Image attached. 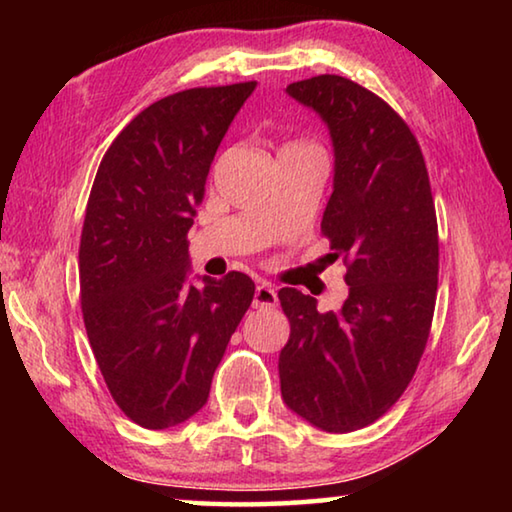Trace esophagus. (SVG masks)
Masks as SVG:
<instances>
[{"instance_id": "esophagus-1", "label": "esophagus", "mask_w": 512, "mask_h": 512, "mask_svg": "<svg viewBox=\"0 0 512 512\" xmlns=\"http://www.w3.org/2000/svg\"><path fill=\"white\" fill-rule=\"evenodd\" d=\"M275 302H277V291H275L273 284H268V282H259V284H257V289H255V300H253V305L264 309V307H275Z\"/></svg>"}]
</instances>
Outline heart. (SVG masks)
Returning a JSON list of instances; mask_svg holds the SVG:
<instances>
[{"label": "heart", "mask_w": 512, "mask_h": 512, "mask_svg": "<svg viewBox=\"0 0 512 512\" xmlns=\"http://www.w3.org/2000/svg\"><path fill=\"white\" fill-rule=\"evenodd\" d=\"M289 144H307V142H289Z\"/></svg>", "instance_id": "obj_1"}]
</instances>
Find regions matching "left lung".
I'll return each instance as SVG.
<instances>
[{
    "instance_id": "obj_1",
    "label": "left lung",
    "mask_w": 512,
    "mask_h": 512,
    "mask_svg": "<svg viewBox=\"0 0 512 512\" xmlns=\"http://www.w3.org/2000/svg\"><path fill=\"white\" fill-rule=\"evenodd\" d=\"M334 144V192L320 230L345 255L350 296L320 314L316 298L277 291L291 336L282 397L329 433L368 427L400 400L429 339L438 291V223L427 164L406 121L375 92L336 74L287 85Z\"/></svg>"
}]
</instances>
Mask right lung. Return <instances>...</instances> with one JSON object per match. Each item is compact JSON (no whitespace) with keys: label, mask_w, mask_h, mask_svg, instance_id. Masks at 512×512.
Here are the masks:
<instances>
[{"label":"right lung","mask_w":512,"mask_h":512,"mask_svg":"<svg viewBox=\"0 0 512 512\" xmlns=\"http://www.w3.org/2000/svg\"><path fill=\"white\" fill-rule=\"evenodd\" d=\"M255 81L192 88L144 108L103 155L85 210L81 307L112 400L144 429L192 418L255 296L232 271L187 284L196 207Z\"/></svg>","instance_id":"add662e5"}]
</instances>
